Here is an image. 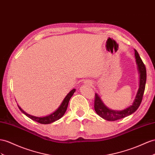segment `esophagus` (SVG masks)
I'll return each mask as SVG.
<instances>
[{"instance_id":"esophagus-1","label":"esophagus","mask_w":155,"mask_h":155,"mask_svg":"<svg viewBox=\"0 0 155 155\" xmlns=\"http://www.w3.org/2000/svg\"><path fill=\"white\" fill-rule=\"evenodd\" d=\"M84 82H85V84H88V85H92V82H91L89 81H86Z\"/></svg>"}]
</instances>
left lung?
<instances>
[{
  "instance_id": "obj_1",
  "label": "left lung",
  "mask_w": 155,
  "mask_h": 155,
  "mask_svg": "<svg viewBox=\"0 0 155 155\" xmlns=\"http://www.w3.org/2000/svg\"><path fill=\"white\" fill-rule=\"evenodd\" d=\"M135 56H136L137 69L139 74H140V85H139V89L132 105L122 110H112L108 108L104 104V102L102 101L97 94H95V110H96V112L99 116H100L101 118L105 119L107 120L114 121L128 117L136 111L141 104L145 88L147 71L143 62L142 61L140 56L139 55V54L136 50H135Z\"/></svg>"
}]
</instances>
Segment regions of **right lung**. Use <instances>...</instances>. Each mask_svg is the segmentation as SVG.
<instances>
[{
  "instance_id": "right-lung-1",
  "label": "right lung",
  "mask_w": 155,
  "mask_h": 155,
  "mask_svg": "<svg viewBox=\"0 0 155 155\" xmlns=\"http://www.w3.org/2000/svg\"><path fill=\"white\" fill-rule=\"evenodd\" d=\"M75 91H76L75 89H73L72 90H71L70 92L67 94V95L64 98V100H63V101L61 102V104L60 105H59V107L55 110L54 112L51 113L50 114H49V115H47L45 117H35L33 115H31V114H29L27 113H25L19 105H18V107L23 114H25L27 117H28L31 119H32L33 120L37 122L38 123H41V124H50V123H52L55 121L59 120V118H61L63 115H64V114L65 113L67 110V107H68L70 99L73 96V95L75 92Z\"/></svg>"
}]
</instances>
